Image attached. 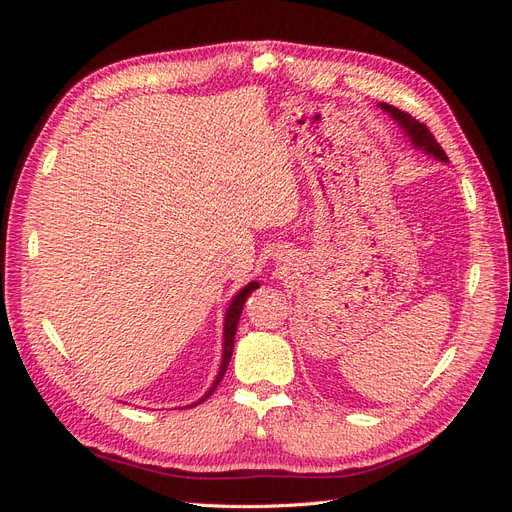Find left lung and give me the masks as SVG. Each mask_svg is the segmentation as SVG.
<instances>
[{"mask_svg": "<svg viewBox=\"0 0 512 512\" xmlns=\"http://www.w3.org/2000/svg\"><path fill=\"white\" fill-rule=\"evenodd\" d=\"M378 106L382 108L384 113H389V115L399 123V128L406 132V136L410 138V143H412L416 149H423V151L427 153V156H433V158L440 160V162H448L446 153L442 151V147L438 145L436 138H433V134L427 130L425 123L416 121L412 115H408V113H404V111H399V108H395V106H391V104L380 102Z\"/></svg>", "mask_w": 512, "mask_h": 512, "instance_id": "obj_1", "label": "left lung"}]
</instances>
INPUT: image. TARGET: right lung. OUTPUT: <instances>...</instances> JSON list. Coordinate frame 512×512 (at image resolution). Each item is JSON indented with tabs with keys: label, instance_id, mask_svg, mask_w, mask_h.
Returning a JSON list of instances; mask_svg holds the SVG:
<instances>
[{
	"label": "right lung",
	"instance_id": "obj_1",
	"mask_svg": "<svg viewBox=\"0 0 512 512\" xmlns=\"http://www.w3.org/2000/svg\"><path fill=\"white\" fill-rule=\"evenodd\" d=\"M256 288H260V284L254 280V282H250L247 286H243V288L235 294V297L230 299V305H228L226 314H224V339H222V363H220V371H218V376H215L213 384L209 386V391H207L203 397H200L198 401H194V404H190V408H192V406H198L200 401H205L215 389H218V384L222 382V378H224V374H226V367H228V363H230L232 348H235V333H237V324H239V318H241V312H243V305H245L247 297H250V294H252Z\"/></svg>",
	"mask_w": 512,
	"mask_h": 512
}]
</instances>
